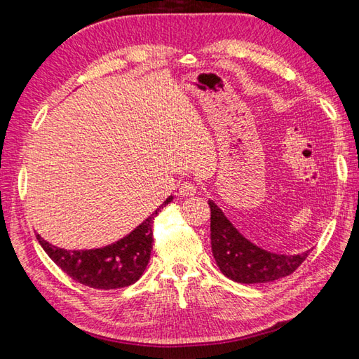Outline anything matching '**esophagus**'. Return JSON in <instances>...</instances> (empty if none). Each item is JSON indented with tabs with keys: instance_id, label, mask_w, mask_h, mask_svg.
Returning a JSON list of instances; mask_svg holds the SVG:
<instances>
[{
	"instance_id": "obj_1",
	"label": "esophagus",
	"mask_w": 359,
	"mask_h": 359,
	"mask_svg": "<svg viewBox=\"0 0 359 359\" xmlns=\"http://www.w3.org/2000/svg\"><path fill=\"white\" fill-rule=\"evenodd\" d=\"M196 191H197L196 185L193 184V182H189V180L182 182L180 187H179V194L182 197H191V196L196 194Z\"/></svg>"
}]
</instances>
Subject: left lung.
<instances>
[{
	"mask_svg": "<svg viewBox=\"0 0 359 359\" xmlns=\"http://www.w3.org/2000/svg\"><path fill=\"white\" fill-rule=\"evenodd\" d=\"M211 208V250L216 264L226 278L241 284H262L292 274L310 250L299 255H279L257 247L239 233L217 205Z\"/></svg>",
	"mask_w": 359,
	"mask_h": 359,
	"instance_id": "1",
	"label": "left lung"
}]
</instances>
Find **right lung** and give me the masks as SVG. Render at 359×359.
<instances>
[{
  "label": "right lung",
  "instance_id": "1",
  "mask_svg": "<svg viewBox=\"0 0 359 359\" xmlns=\"http://www.w3.org/2000/svg\"><path fill=\"white\" fill-rule=\"evenodd\" d=\"M171 201L172 196L125 238L102 248L65 250L40 234L36 239L52 261L80 284L100 290L128 287L139 280L147 269L152 250V222Z\"/></svg>",
  "mask_w": 359,
  "mask_h": 359
}]
</instances>
